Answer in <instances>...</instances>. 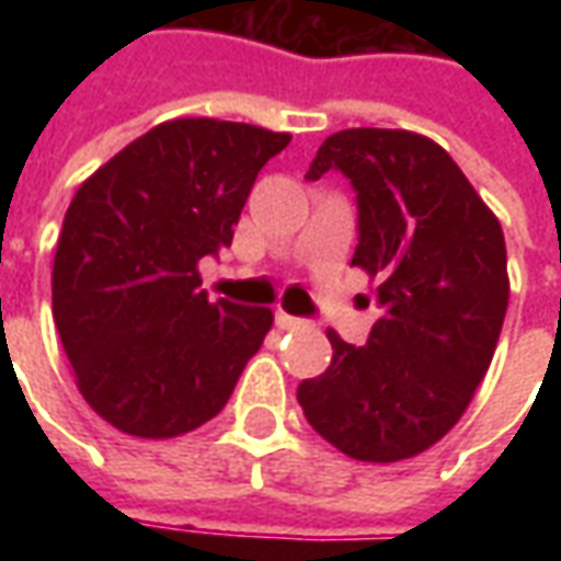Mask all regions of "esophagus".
I'll list each match as a JSON object with an SVG mask.
<instances>
[{
    "instance_id": "esophagus-1",
    "label": "esophagus",
    "mask_w": 561,
    "mask_h": 561,
    "mask_svg": "<svg viewBox=\"0 0 561 561\" xmlns=\"http://www.w3.org/2000/svg\"><path fill=\"white\" fill-rule=\"evenodd\" d=\"M276 328H282V330L304 328V318L288 316V312H282V309H276Z\"/></svg>"
}]
</instances>
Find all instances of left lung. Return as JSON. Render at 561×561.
Segmentation results:
<instances>
[{"label": "left lung", "instance_id": "obj_1", "mask_svg": "<svg viewBox=\"0 0 561 561\" xmlns=\"http://www.w3.org/2000/svg\"><path fill=\"white\" fill-rule=\"evenodd\" d=\"M357 195L352 264L376 276L366 345L328 330L333 360L297 388L306 421L342 454L397 462L433 447L481 385L507 312L505 233L457 161L402 128L330 135L306 171Z\"/></svg>", "mask_w": 561, "mask_h": 561}]
</instances>
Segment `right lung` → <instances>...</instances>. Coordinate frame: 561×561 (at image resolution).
Here are the masks:
<instances>
[{
	"label": "right lung",
	"instance_id": "1",
	"mask_svg": "<svg viewBox=\"0 0 561 561\" xmlns=\"http://www.w3.org/2000/svg\"><path fill=\"white\" fill-rule=\"evenodd\" d=\"M285 131L173 119L80 185L54 257V321L83 400L116 430L173 438L225 409L273 324L209 300L201 257L231 245L257 171Z\"/></svg>",
	"mask_w": 561,
	"mask_h": 561
}]
</instances>
